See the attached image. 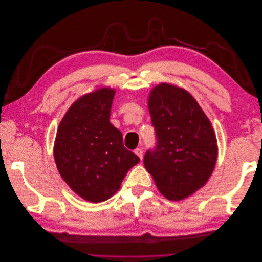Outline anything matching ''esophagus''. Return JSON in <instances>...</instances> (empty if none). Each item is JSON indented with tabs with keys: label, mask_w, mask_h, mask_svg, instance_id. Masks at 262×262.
Returning a JSON list of instances; mask_svg holds the SVG:
<instances>
[{
	"label": "esophagus",
	"mask_w": 262,
	"mask_h": 262,
	"mask_svg": "<svg viewBox=\"0 0 262 262\" xmlns=\"http://www.w3.org/2000/svg\"><path fill=\"white\" fill-rule=\"evenodd\" d=\"M134 153H136L140 157V160H142V157H143V150H142V148L134 149Z\"/></svg>",
	"instance_id": "esophagus-1"
}]
</instances>
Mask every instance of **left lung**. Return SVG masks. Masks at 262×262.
<instances>
[{
    "label": "left lung",
    "instance_id": "8db88e82",
    "mask_svg": "<svg viewBox=\"0 0 262 262\" xmlns=\"http://www.w3.org/2000/svg\"><path fill=\"white\" fill-rule=\"evenodd\" d=\"M147 107L157 146L147 150L144 166L166 199L184 200L207 184L215 167V132L192 95L177 85L154 86Z\"/></svg>",
    "mask_w": 262,
    "mask_h": 262
}]
</instances>
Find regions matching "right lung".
<instances>
[{
  "label": "right lung",
  "mask_w": 262,
  "mask_h": 262,
  "mask_svg": "<svg viewBox=\"0 0 262 262\" xmlns=\"http://www.w3.org/2000/svg\"><path fill=\"white\" fill-rule=\"evenodd\" d=\"M115 94V89L101 86L77 98L62 118L54 140V162L62 179L93 203L113 196L140 162L109 121Z\"/></svg>",
  "instance_id": "1"
}]
</instances>
